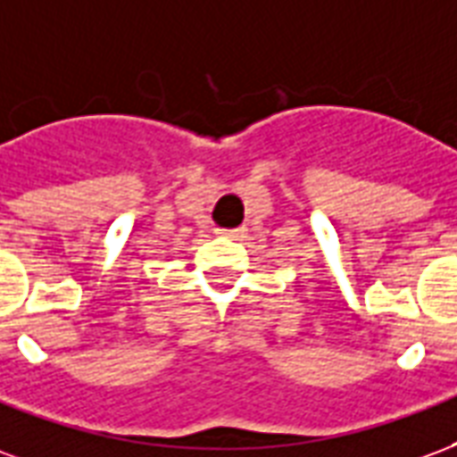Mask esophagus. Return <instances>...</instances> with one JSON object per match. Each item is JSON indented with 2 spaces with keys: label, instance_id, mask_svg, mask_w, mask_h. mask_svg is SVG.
<instances>
[{
  "label": "esophagus",
  "instance_id": "esophagus-1",
  "mask_svg": "<svg viewBox=\"0 0 457 457\" xmlns=\"http://www.w3.org/2000/svg\"><path fill=\"white\" fill-rule=\"evenodd\" d=\"M216 233H219V236H224V238H231V241H241L245 228H219Z\"/></svg>",
  "mask_w": 457,
  "mask_h": 457
}]
</instances>
